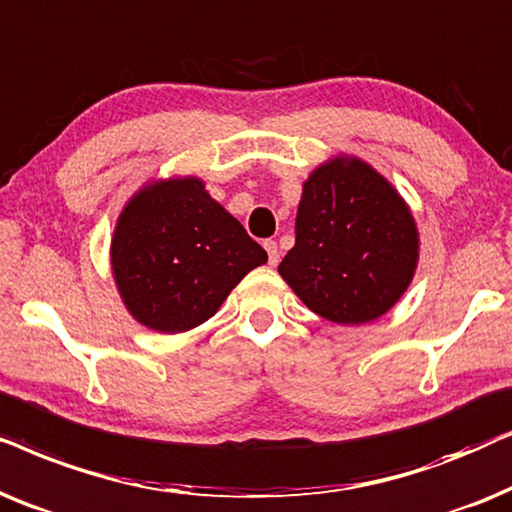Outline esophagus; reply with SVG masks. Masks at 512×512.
<instances>
[{
    "label": "esophagus",
    "instance_id": "esophagus-1",
    "mask_svg": "<svg viewBox=\"0 0 512 512\" xmlns=\"http://www.w3.org/2000/svg\"><path fill=\"white\" fill-rule=\"evenodd\" d=\"M264 248H267V252H269V264H271V267H276V264H278V245H276V241H264Z\"/></svg>",
    "mask_w": 512,
    "mask_h": 512
}]
</instances>
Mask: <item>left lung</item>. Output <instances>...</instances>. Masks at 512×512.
<instances>
[{"instance_id":"left-lung-1","label":"left lung","mask_w":512,"mask_h":512,"mask_svg":"<svg viewBox=\"0 0 512 512\" xmlns=\"http://www.w3.org/2000/svg\"><path fill=\"white\" fill-rule=\"evenodd\" d=\"M417 264V220L377 168L337 154L311 170L295 248L278 274L313 313L339 325L372 323L400 302Z\"/></svg>"}]
</instances>
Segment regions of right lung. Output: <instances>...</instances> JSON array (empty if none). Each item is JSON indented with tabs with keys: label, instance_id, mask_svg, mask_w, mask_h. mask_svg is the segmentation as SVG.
I'll return each mask as SVG.
<instances>
[{
	"label": "right lung",
	"instance_id": "1",
	"mask_svg": "<svg viewBox=\"0 0 512 512\" xmlns=\"http://www.w3.org/2000/svg\"><path fill=\"white\" fill-rule=\"evenodd\" d=\"M267 252L196 175L147 180L121 208L109 267L126 311L163 335L206 323Z\"/></svg>",
	"mask_w": 512,
	"mask_h": 512
}]
</instances>
